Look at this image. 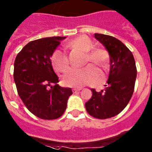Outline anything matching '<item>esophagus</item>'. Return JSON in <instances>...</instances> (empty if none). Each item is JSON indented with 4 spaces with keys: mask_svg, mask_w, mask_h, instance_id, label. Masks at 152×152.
Here are the masks:
<instances>
[{
    "mask_svg": "<svg viewBox=\"0 0 152 152\" xmlns=\"http://www.w3.org/2000/svg\"><path fill=\"white\" fill-rule=\"evenodd\" d=\"M80 90H81V89H80V88H79V89H76V88H75V89H72V92H79V91H80Z\"/></svg>",
    "mask_w": 152,
    "mask_h": 152,
    "instance_id": "obj_1",
    "label": "esophagus"
}]
</instances>
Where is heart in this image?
<instances>
[{
	"label": "heart",
	"instance_id": "obj_1",
	"mask_svg": "<svg viewBox=\"0 0 152 152\" xmlns=\"http://www.w3.org/2000/svg\"><path fill=\"white\" fill-rule=\"evenodd\" d=\"M69 44L73 48L86 53V63L92 62L105 69L109 67L110 60L109 52L103 48H94V43L89 37L85 35L78 37L72 39ZM51 60L56 72H65L69 68L68 55L62 50L54 51ZM95 73L96 69L91 65L83 69H71L63 76V83L66 86L75 88H80L92 83L94 86H100L105 83V77L100 80L101 76Z\"/></svg>",
	"mask_w": 152,
	"mask_h": 152
}]
</instances>
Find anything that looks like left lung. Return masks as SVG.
Listing matches in <instances>:
<instances>
[{"mask_svg":"<svg viewBox=\"0 0 152 152\" xmlns=\"http://www.w3.org/2000/svg\"><path fill=\"white\" fill-rule=\"evenodd\" d=\"M110 56V70L105 89L96 92L85 104L87 113L99 119L114 117L128 105L134 92L137 69L132 53L121 42L109 35L95 34Z\"/></svg>","mask_w":152,"mask_h":152,"instance_id":"8db88e82","label":"left lung"}]
</instances>
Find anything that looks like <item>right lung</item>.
Masks as SVG:
<instances>
[{
	"mask_svg": "<svg viewBox=\"0 0 152 152\" xmlns=\"http://www.w3.org/2000/svg\"><path fill=\"white\" fill-rule=\"evenodd\" d=\"M64 37L36 39L16 56L14 79L20 98L30 113L42 119H56L64 113L70 88L58 85L50 57ZM54 83V86L52 84Z\"/></svg>",
	"mask_w": 152,
	"mask_h": 152,
	"instance_id": "add662e5",
	"label": "right lung"
}]
</instances>
